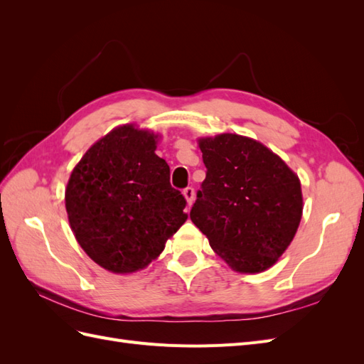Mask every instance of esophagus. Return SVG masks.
I'll return each instance as SVG.
<instances>
[{
    "mask_svg": "<svg viewBox=\"0 0 364 364\" xmlns=\"http://www.w3.org/2000/svg\"><path fill=\"white\" fill-rule=\"evenodd\" d=\"M183 196H185L186 202H188V205H193V202H194V196H196V191H194L193 186H186V188L183 190Z\"/></svg>",
    "mask_w": 364,
    "mask_h": 364,
    "instance_id": "34e87169",
    "label": "esophagus"
}]
</instances>
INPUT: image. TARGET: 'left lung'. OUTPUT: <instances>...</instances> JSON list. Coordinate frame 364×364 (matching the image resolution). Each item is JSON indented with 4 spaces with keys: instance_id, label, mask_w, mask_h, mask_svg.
<instances>
[{
    "instance_id": "obj_1",
    "label": "left lung",
    "mask_w": 364,
    "mask_h": 364,
    "mask_svg": "<svg viewBox=\"0 0 364 364\" xmlns=\"http://www.w3.org/2000/svg\"><path fill=\"white\" fill-rule=\"evenodd\" d=\"M199 146L206 178L191 208L193 223L234 270L269 269L299 226V178L255 139L222 134Z\"/></svg>"
}]
</instances>
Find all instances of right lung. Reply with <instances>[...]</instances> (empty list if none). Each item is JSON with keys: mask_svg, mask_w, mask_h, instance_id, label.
Wrapping results in <instances>:
<instances>
[{"mask_svg": "<svg viewBox=\"0 0 364 364\" xmlns=\"http://www.w3.org/2000/svg\"><path fill=\"white\" fill-rule=\"evenodd\" d=\"M156 136L126 124L109 132L75 165L65 191L71 229L98 266L144 269L186 220L185 197L170 183Z\"/></svg>", "mask_w": 364, "mask_h": 364, "instance_id": "add662e5", "label": "right lung"}]
</instances>
